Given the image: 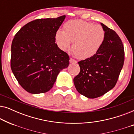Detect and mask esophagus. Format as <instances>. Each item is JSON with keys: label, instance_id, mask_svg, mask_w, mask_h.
I'll return each instance as SVG.
<instances>
[{"label": "esophagus", "instance_id": "34e87169", "mask_svg": "<svg viewBox=\"0 0 134 134\" xmlns=\"http://www.w3.org/2000/svg\"><path fill=\"white\" fill-rule=\"evenodd\" d=\"M69 62H70V63H76L77 61L73 59V58H70V60H69Z\"/></svg>", "mask_w": 134, "mask_h": 134}]
</instances>
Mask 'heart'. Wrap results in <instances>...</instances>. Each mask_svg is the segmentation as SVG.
Returning <instances> with one entry per match:
<instances>
[{
  "mask_svg": "<svg viewBox=\"0 0 134 134\" xmlns=\"http://www.w3.org/2000/svg\"><path fill=\"white\" fill-rule=\"evenodd\" d=\"M105 38V30L102 26L82 20L67 22L64 25V31L59 29L55 34L60 49L67 50L73 42V52L80 59H87L96 54Z\"/></svg>",
  "mask_w": 134,
  "mask_h": 134,
  "instance_id": "b5f03b06",
  "label": "heart"
}]
</instances>
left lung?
Returning <instances> with one entry per match:
<instances>
[{
    "label": "left lung",
    "mask_w": 134,
    "mask_h": 134,
    "mask_svg": "<svg viewBox=\"0 0 134 134\" xmlns=\"http://www.w3.org/2000/svg\"><path fill=\"white\" fill-rule=\"evenodd\" d=\"M100 24L105 33L103 44L94 56L78 62L80 71L74 78L78 92L90 99L101 96L115 87L124 60L121 40L114 30Z\"/></svg>",
    "instance_id": "left-lung-1"
}]
</instances>
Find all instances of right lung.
Masks as SVG:
<instances>
[{"label":"right lung","instance_id":"obj_1","mask_svg":"<svg viewBox=\"0 0 134 134\" xmlns=\"http://www.w3.org/2000/svg\"><path fill=\"white\" fill-rule=\"evenodd\" d=\"M66 16L27 23L12 44L11 68L20 85L32 94L50 90L69 57L55 43V34Z\"/></svg>","mask_w":134,"mask_h":134}]
</instances>
